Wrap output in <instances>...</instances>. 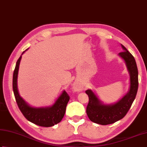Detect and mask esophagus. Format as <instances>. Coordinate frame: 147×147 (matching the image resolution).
Listing matches in <instances>:
<instances>
[{
	"mask_svg": "<svg viewBox=\"0 0 147 147\" xmlns=\"http://www.w3.org/2000/svg\"><path fill=\"white\" fill-rule=\"evenodd\" d=\"M74 90H76V91H79L80 90V88L77 85H74Z\"/></svg>",
	"mask_w": 147,
	"mask_h": 147,
	"instance_id": "obj_1",
	"label": "esophagus"
}]
</instances>
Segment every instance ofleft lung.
<instances>
[{
	"label": "left lung",
	"mask_w": 147,
	"mask_h": 147,
	"mask_svg": "<svg viewBox=\"0 0 147 147\" xmlns=\"http://www.w3.org/2000/svg\"><path fill=\"white\" fill-rule=\"evenodd\" d=\"M123 50L119 55L125 60L130 73V90L119 102L114 105L102 104L92 91L87 90L85 93L88 96V103L86 112L92 122L100 125H108L123 119L131 108L136 97L138 88V71L134 57L122 45Z\"/></svg>",
	"instance_id": "left-lung-1"
}]
</instances>
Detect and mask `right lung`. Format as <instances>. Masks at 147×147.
I'll return each mask as SVG.
<instances>
[{
	"mask_svg": "<svg viewBox=\"0 0 147 147\" xmlns=\"http://www.w3.org/2000/svg\"><path fill=\"white\" fill-rule=\"evenodd\" d=\"M25 50V51H26ZM25 52V51L22 54ZM22 56L17 60L13 77V92L20 110L28 121L41 127H51L61 121L65 113V109L70 97L64 90L54 105L48 108H32L28 106L20 96L17 88V76Z\"/></svg>",
	"mask_w": 147,
	"mask_h": 147,
	"instance_id": "obj_1",
	"label": "right lung"
}]
</instances>
